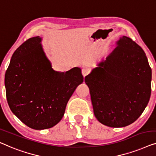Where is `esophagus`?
Returning a JSON list of instances; mask_svg holds the SVG:
<instances>
[{"instance_id": "34e87169", "label": "esophagus", "mask_w": 156, "mask_h": 156, "mask_svg": "<svg viewBox=\"0 0 156 156\" xmlns=\"http://www.w3.org/2000/svg\"><path fill=\"white\" fill-rule=\"evenodd\" d=\"M81 72H82L83 76L85 77V76H86L87 74L90 73V69H87V68H83V69H82V71H81Z\"/></svg>"}]
</instances>
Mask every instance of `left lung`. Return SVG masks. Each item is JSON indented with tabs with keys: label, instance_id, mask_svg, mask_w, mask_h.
<instances>
[{
	"label": "left lung",
	"instance_id": "1",
	"mask_svg": "<svg viewBox=\"0 0 156 156\" xmlns=\"http://www.w3.org/2000/svg\"><path fill=\"white\" fill-rule=\"evenodd\" d=\"M98 64L85 82L89 87L95 116L110 127H124L139 118L150 100L151 69L146 54L129 37Z\"/></svg>",
	"mask_w": 156,
	"mask_h": 156
}]
</instances>
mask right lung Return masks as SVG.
Wrapping results in <instances>:
<instances>
[{
    "label": "right lung",
    "instance_id": "right-lung-1",
    "mask_svg": "<svg viewBox=\"0 0 156 156\" xmlns=\"http://www.w3.org/2000/svg\"><path fill=\"white\" fill-rule=\"evenodd\" d=\"M34 37L13 53L6 70V98L12 113L30 128L49 129L60 122L67 102L83 82L79 68L60 73L52 69Z\"/></svg>",
    "mask_w": 156,
    "mask_h": 156
}]
</instances>
